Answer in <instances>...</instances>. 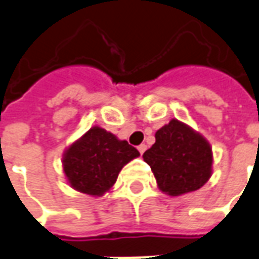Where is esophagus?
I'll use <instances>...</instances> for the list:
<instances>
[{"label":"esophagus","instance_id":"esophagus-1","mask_svg":"<svg viewBox=\"0 0 259 259\" xmlns=\"http://www.w3.org/2000/svg\"><path fill=\"white\" fill-rule=\"evenodd\" d=\"M146 149H147V146H146V145H139V146H138V150H139V153H141V154H143V153H145Z\"/></svg>","mask_w":259,"mask_h":259}]
</instances>
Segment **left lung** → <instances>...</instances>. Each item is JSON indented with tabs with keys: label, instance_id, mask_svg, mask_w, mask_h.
<instances>
[{
	"label": "left lung",
	"instance_id": "left-lung-1",
	"mask_svg": "<svg viewBox=\"0 0 259 259\" xmlns=\"http://www.w3.org/2000/svg\"><path fill=\"white\" fill-rule=\"evenodd\" d=\"M161 191L179 196L199 190L213 174V151L206 138L186 122L172 118L155 132V143L145 151Z\"/></svg>",
	"mask_w": 259,
	"mask_h": 259
}]
</instances>
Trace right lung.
Returning a JSON list of instances; mask_svg holds the SVG:
<instances>
[{
  "mask_svg": "<svg viewBox=\"0 0 259 259\" xmlns=\"http://www.w3.org/2000/svg\"><path fill=\"white\" fill-rule=\"evenodd\" d=\"M139 155L127 141L94 125L65 149L63 170L73 190L102 196L112 190L120 170Z\"/></svg>",
  "mask_w": 259,
  "mask_h": 259,
  "instance_id": "obj_1",
  "label": "right lung"
}]
</instances>
